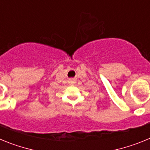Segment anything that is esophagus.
<instances>
[{"instance_id":"34e87169","label":"esophagus","mask_w":150,"mask_h":150,"mask_svg":"<svg viewBox=\"0 0 150 150\" xmlns=\"http://www.w3.org/2000/svg\"><path fill=\"white\" fill-rule=\"evenodd\" d=\"M70 83H75V80H74L73 78H71V79H70Z\"/></svg>"}]
</instances>
